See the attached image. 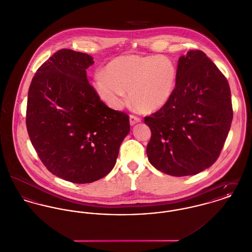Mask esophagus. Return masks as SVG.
Listing matches in <instances>:
<instances>
[{
    "instance_id": "34e87169",
    "label": "esophagus",
    "mask_w": 252,
    "mask_h": 252,
    "mask_svg": "<svg viewBox=\"0 0 252 252\" xmlns=\"http://www.w3.org/2000/svg\"><path fill=\"white\" fill-rule=\"evenodd\" d=\"M129 122H130V125L133 126V125H135V124L141 122V119H140L139 117L135 116V115H130V116H129Z\"/></svg>"
}]
</instances>
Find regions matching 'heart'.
<instances>
[{
    "label": "heart",
    "mask_w": 252,
    "mask_h": 252,
    "mask_svg": "<svg viewBox=\"0 0 252 252\" xmlns=\"http://www.w3.org/2000/svg\"><path fill=\"white\" fill-rule=\"evenodd\" d=\"M177 67L166 56L123 55L113 59L105 73L94 76L93 86L108 106L120 109L129 99L141 112L154 113L170 100L177 82Z\"/></svg>",
    "instance_id": "1"
}]
</instances>
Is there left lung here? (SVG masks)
<instances>
[{
    "label": "left lung",
    "instance_id": "1",
    "mask_svg": "<svg viewBox=\"0 0 252 252\" xmlns=\"http://www.w3.org/2000/svg\"><path fill=\"white\" fill-rule=\"evenodd\" d=\"M177 82L167 103L144 122L152 131L149 161L175 177L195 175L219 158L233 108L226 77L203 51L180 57Z\"/></svg>",
    "mask_w": 252,
    "mask_h": 252
}]
</instances>
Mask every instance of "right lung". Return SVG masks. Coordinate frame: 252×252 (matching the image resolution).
Instances as JSON below:
<instances>
[{
	"mask_svg": "<svg viewBox=\"0 0 252 252\" xmlns=\"http://www.w3.org/2000/svg\"><path fill=\"white\" fill-rule=\"evenodd\" d=\"M93 57L61 49L43 63L30 85L29 137L53 175L89 184L112 170L130 130L127 114L109 108L87 79Z\"/></svg>",
	"mask_w": 252,
	"mask_h": 252,
	"instance_id": "1",
	"label": "right lung"
}]
</instances>
